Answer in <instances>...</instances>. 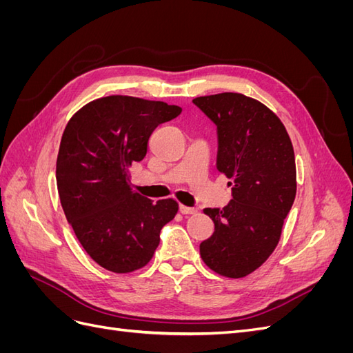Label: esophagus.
Here are the masks:
<instances>
[{
	"label": "esophagus",
	"mask_w": 353,
	"mask_h": 353,
	"mask_svg": "<svg viewBox=\"0 0 353 353\" xmlns=\"http://www.w3.org/2000/svg\"><path fill=\"white\" fill-rule=\"evenodd\" d=\"M179 212L183 213V215H194V213L197 212L194 208H188V206H184V205H181L179 206Z\"/></svg>",
	"instance_id": "34e87169"
}]
</instances>
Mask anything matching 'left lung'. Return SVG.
I'll list each match as a JSON object with an SVG mask.
<instances>
[{"label": "left lung", "instance_id": "obj_1", "mask_svg": "<svg viewBox=\"0 0 353 353\" xmlns=\"http://www.w3.org/2000/svg\"><path fill=\"white\" fill-rule=\"evenodd\" d=\"M216 125V168L231 179L232 200L206 208L215 223L201 241L210 270L241 279L270 258L296 197L294 152L284 125L266 105L237 92L193 100Z\"/></svg>", "mask_w": 353, "mask_h": 353}]
</instances>
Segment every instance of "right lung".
Segmentation results:
<instances>
[{"label":"right lung","instance_id":"right-lung-1","mask_svg":"<svg viewBox=\"0 0 353 353\" xmlns=\"http://www.w3.org/2000/svg\"><path fill=\"white\" fill-rule=\"evenodd\" d=\"M181 112L163 101L110 95L83 105L66 125L56 166L60 203L82 248L104 270L143 268L176 215L175 200L153 203L135 193L128 168L145 157L157 125Z\"/></svg>","mask_w":353,"mask_h":353}]
</instances>
